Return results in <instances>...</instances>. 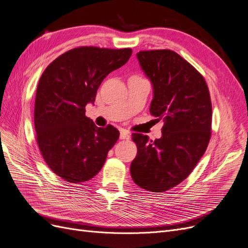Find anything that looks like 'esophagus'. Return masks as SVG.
Segmentation results:
<instances>
[{"label":"esophagus","mask_w":248,"mask_h":248,"mask_svg":"<svg viewBox=\"0 0 248 248\" xmlns=\"http://www.w3.org/2000/svg\"><path fill=\"white\" fill-rule=\"evenodd\" d=\"M130 138H131V135L129 132L122 131L121 134H119V139L121 140H129Z\"/></svg>","instance_id":"esophagus-1"}]
</instances>
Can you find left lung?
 <instances>
[{"mask_svg":"<svg viewBox=\"0 0 248 248\" xmlns=\"http://www.w3.org/2000/svg\"><path fill=\"white\" fill-rule=\"evenodd\" d=\"M153 87L150 113L163 119L160 139L134 133L131 176L139 187L168 191L184 181L202 157L212 135L213 109L203 77L170 50L137 53Z\"/></svg>","mask_w":248,"mask_h":248,"instance_id":"1","label":"left lung"}]
</instances>
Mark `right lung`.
I'll return each instance as SVG.
<instances>
[{"instance_id":"right-lung-1","label":"right lung","mask_w":248,"mask_h":248,"mask_svg":"<svg viewBox=\"0 0 248 248\" xmlns=\"http://www.w3.org/2000/svg\"><path fill=\"white\" fill-rule=\"evenodd\" d=\"M132 49L79 47L60 55L40 78L34 102L36 142L48 167L70 183L95 177L119 132L98 127L86 116L102 80L122 67Z\"/></svg>"}]
</instances>
